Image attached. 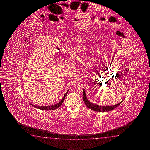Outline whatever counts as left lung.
<instances>
[{
  "instance_id": "left-lung-1",
  "label": "left lung",
  "mask_w": 150,
  "mask_h": 150,
  "mask_svg": "<svg viewBox=\"0 0 150 150\" xmlns=\"http://www.w3.org/2000/svg\"><path fill=\"white\" fill-rule=\"evenodd\" d=\"M83 100L88 108L91 109L92 110L98 111V112H108V111L112 110L114 109L119 106L123 100H122L121 102H120L119 103H117V104L114 105L113 106H99L98 105L94 104L89 102V100L87 98V96L86 95L85 89H83Z\"/></svg>"
}]
</instances>
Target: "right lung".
Listing matches in <instances>:
<instances>
[{"instance_id": "1", "label": "right lung", "mask_w": 150, "mask_h": 150, "mask_svg": "<svg viewBox=\"0 0 150 150\" xmlns=\"http://www.w3.org/2000/svg\"><path fill=\"white\" fill-rule=\"evenodd\" d=\"M69 90H67V92L65 93L64 96H63V98H62V100H61L60 102H59L58 103H57L56 104H54V105H52V106H35L34 105L31 104H30L33 107H35V108H37L39 109H41V110H54V109H56L57 108H58L59 107L61 106L62 104L63 103L64 100L65 99V96L67 94V92H68Z\"/></svg>"}]
</instances>
